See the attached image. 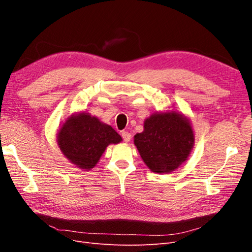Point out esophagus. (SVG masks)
<instances>
[{"label": "esophagus", "instance_id": "34e87169", "mask_svg": "<svg viewBox=\"0 0 252 252\" xmlns=\"http://www.w3.org/2000/svg\"><path fill=\"white\" fill-rule=\"evenodd\" d=\"M122 138H123V140L125 142H129L131 140V134L129 133L128 131H123V132H122Z\"/></svg>", "mask_w": 252, "mask_h": 252}]
</instances>
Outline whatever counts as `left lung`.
Segmentation results:
<instances>
[{
	"mask_svg": "<svg viewBox=\"0 0 252 252\" xmlns=\"http://www.w3.org/2000/svg\"><path fill=\"white\" fill-rule=\"evenodd\" d=\"M133 143L152 172L167 174L187 161L194 145V131L182 112L157 111L144 121V130L134 135Z\"/></svg>",
	"mask_w": 252,
	"mask_h": 252,
	"instance_id": "left-lung-1",
	"label": "left lung"
}]
</instances>
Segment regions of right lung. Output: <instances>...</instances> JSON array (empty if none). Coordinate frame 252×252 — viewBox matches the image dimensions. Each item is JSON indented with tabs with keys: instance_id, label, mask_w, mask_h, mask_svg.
Segmentation results:
<instances>
[{
	"instance_id": "add662e5",
	"label": "right lung",
	"mask_w": 252,
	"mask_h": 252,
	"mask_svg": "<svg viewBox=\"0 0 252 252\" xmlns=\"http://www.w3.org/2000/svg\"><path fill=\"white\" fill-rule=\"evenodd\" d=\"M123 141L110 126L86 111L75 112L58 130L57 143L63 156L82 170H91L110 144Z\"/></svg>"
}]
</instances>
